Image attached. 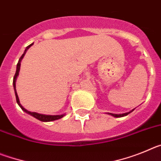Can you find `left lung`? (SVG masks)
Masks as SVG:
<instances>
[{
	"mask_svg": "<svg viewBox=\"0 0 161 161\" xmlns=\"http://www.w3.org/2000/svg\"><path fill=\"white\" fill-rule=\"evenodd\" d=\"M133 110L134 109H132L131 111L127 112V113H124V114H111V113H108V114L110 115H112V116H114V117H115V118H120V117H124V116H126V115L129 114H130V112L133 111Z\"/></svg>",
	"mask_w": 161,
	"mask_h": 161,
	"instance_id": "obj_1",
	"label": "left lung"
}]
</instances>
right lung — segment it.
Returning a JSON list of instances; mask_svg holds the SVG:
<instances>
[{"label": "right lung", "instance_id": "obj_1", "mask_svg": "<svg viewBox=\"0 0 161 161\" xmlns=\"http://www.w3.org/2000/svg\"><path fill=\"white\" fill-rule=\"evenodd\" d=\"M33 44H34V43H31V45H29V46L26 47V48H25V52H24V53L22 54V56L20 57L19 60H18V64H17L16 73H15V75H14V80H13V85H14V93H15V96H16L17 103L18 104V106L21 107V109H22L23 111H25V113L29 114L30 115H31V116H33V117H35V119H37L38 120H40V121H42V122H51V121L57 120V119H61V118H63L64 116L65 115L64 114H60V115H46V114H42L36 113V112L29 111V110L25 109V108H24L23 106L21 105V103H20V101H19V98H18V93H17V91H16V80H17V77H18V74H19L20 66H21V61H22V59H23L25 52H27V50L29 49V48L31 47V46H32Z\"/></svg>", "mask_w": 161, "mask_h": 161}]
</instances>
